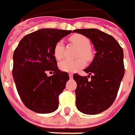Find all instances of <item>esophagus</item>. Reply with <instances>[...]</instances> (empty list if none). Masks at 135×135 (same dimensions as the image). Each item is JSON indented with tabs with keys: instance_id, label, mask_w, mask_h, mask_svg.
I'll return each instance as SVG.
<instances>
[{
	"instance_id": "1",
	"label": "esophagus",
	"mask_w": 135,
	"mask_h": 135,
	"mask_svg": "<svg viewBox=\"0 0 135 135\" xmlns=\"http://www.w3.org/2000/svg\"><path fill=\"white\" fill-rule=\"evenodd\" d=\"M69 78H73V73H69Z\"/></svg>"
}]
</instances>
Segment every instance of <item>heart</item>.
<instances>
[{"mask_svg": "<svg viewBox=\"0 0 135 135\" xmlns=\"http://www.w3.org/2000/svg\"><path fill=\"white\" fill-rule=\"evenodd\" d=\"M69 41L80 48L77 56L83 57L86 60H90L92 59V51L90 49V41L85 35L80 34H75L70 36ZM65 47L62 42H58L55 45L53 49V55L56 60H61L64 57ZM85 66V61L83 59L79 58L76 60H64L59 64V68L67 73H73L77 71Z\"/></svg>", "mask_w": 135, "mask_h": 135, "instance_id": "obj_1", "label": "heart"}]
</instances>
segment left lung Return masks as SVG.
<instances>
[{"instance_id": "8db88e82", "label": "left lung", "mask_w": 135, "mask_h": 135, "mask_svg": "<svg viewBox=\"0 0 135 135\" xmlns=\"http://www.w3.org/2000/svg\"><path fill=\"white\" fill-rule=\"evenodd\" d=\"M73 32L90 39L96 51L92 62L84 69L89 75H73L77 83L76 105L85 114H97L107 110L116 98L124 75L123 49L114 37L99 29L83 28ZM90 75L91 80H88Z\"/></svg>"}]
</instances>
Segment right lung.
<instances>
[{
	"label": "right lung",
	"instance_id": "add662e5",
	"mask_svg": "<svg viewBox=\"0 0 135 135\" xmlns=\"http://www.w3.org/2000/svg\"><path fill=\"white\" fill-rule=\"evenodd\" d=\"M71 32L39 29L25 35L14 52L13 78L22 102L32 111L49 114L58 109L59 95L69 77L67 73L58 69L53 49ZM47 71L54 75L48 77Z\"/></svg>",
	"mask_w": 135,
	"mask_h": 135
}]
</instances>
